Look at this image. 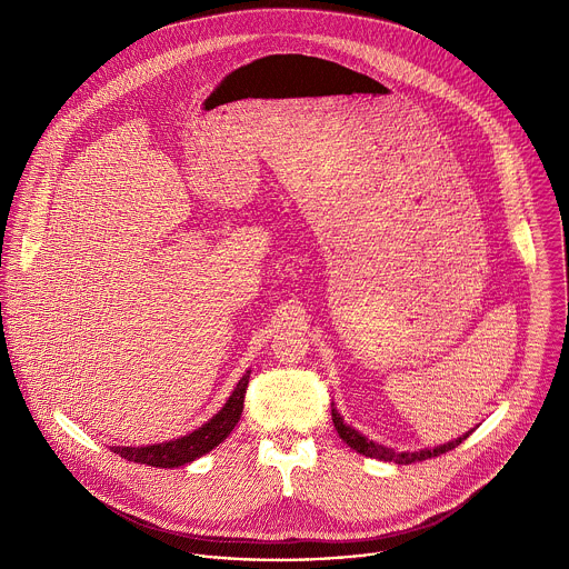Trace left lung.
I'll return each mask as SVG.
<instances>
[{
  "instance_id": "obj_1",
  "label": "left lung",
  "mask_w": 569,
  "mask_h": 569,
  "mask_svg": "<svg viewBox=\"0 0 569 569\" xmlns=\"http://www.w3.org/2000/svg\"><path fill=\"white\" fill-rule=\"evenodd\" d=\"M333 423H336V430L338 435L342 437V441L353 448L356 452L365 455V457H371V459H378V461H387V463H400V466H408V463H417V461H426V459H432V457H441L450 450H455L466 437H459L450 443H443L435 450H419V452H393L389 448H382L373 441H367L362 435H358L356 430H351L349 426H345V421L340 419V415L333 410Z\"/></svg>"
}]
</instances>
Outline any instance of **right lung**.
Returning a JSON list of instances; mask_svg holds the SVG:
<instances>
[{
  "instance_id": "obj_1",
  "label": "right lung",
  "mask_w": 569,
  "mask_h": 569,
  "mask_svg": "<svg viewBox=\"0 0 569 569\" xmlns=\"http://www.w3.org/2000/svg\"><path fill=\"white\" fill-rule=\"evenodd\" d=\"M248 378L250 376H246L238 382L236 391L227 400L222 412L211 423L202 426L200 430L191 432L189 437H182V439L169 441V443L146 446V448H114V452L121 459H128L132 463H143L150 468H182V466L193 463L196 459H200V457L209 455L213 448H218L238 426L240 415H242V402H246Z\"/></svg>"
}]
</instances>
